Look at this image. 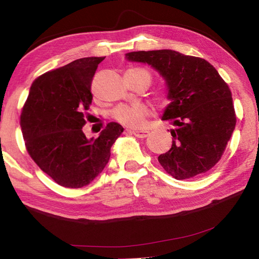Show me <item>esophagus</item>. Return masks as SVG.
<instances>
[{
	"label": "esophagus",
	"mask_w": 259,
	"mask_h": 259,
	"mask_svg": "<svg viewBox=\"0 0 259 259\" xmlns=\"http://www.w3.org/2000/svg\"><path fill=\"white\" fill-rule=\"evenodd\" d=\"M130 133L135 135L136 137H138V138H146L148 134H150V131L148 130H133V131H130Z\"/></svg>",
	"instance_id": "obj_1"
}]
</instances>
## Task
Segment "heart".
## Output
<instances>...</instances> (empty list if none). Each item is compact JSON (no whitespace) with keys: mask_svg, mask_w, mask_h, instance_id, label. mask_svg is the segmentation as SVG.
Segmentation results:
<instances>
[{"mask_svg":"<svg viewBox=\"0 0 259 259\" xmlns=\"http://www.w3.org/2000/svg\"><path fill=\"white\" fill-rule=\"evenodd\" d=\"M130 71L135 72H143L148 76V80L151 81V74L146 69L143 68H134ZM162 100L165 102L166 98L162 97ZM148 109L143 104H134V105H119L112 111V117L116 122L123 124L129 128H137L144 123V120L147 116Z\"/></svg>","mask_w":259,"mask_h":259,"instance_id":"b5f03b06","label":"heart"}]
</instances>
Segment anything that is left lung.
Returning a JSON list of instances; mask_svg holds the SVG:
<instances>
[{"label":"left lung","mask_w":259,"mask_h":259,"mask_svg":"<svg viewBox=\"0 0 259 259\" xmlns=\"http://www.w3.org/2000/svg\"><path fill=\"white\" fill-rule=\"evenodd\" d=\"M129 61L148 64L164 78L162 120L172 124V145L157 160L176 179L207 172L221 160L233 134L236 116L229 85L207 60L175 50L134 51Z\"/></svg>","instance_id":"1"}]
</instances>
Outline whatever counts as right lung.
I'll use <instances>...</instances> for the list:
<instances>
[{
  "label": "right lung",
  "instance_id": "1",
  "mask_svg": "<svg viewBox=\"0 0 259 259\" xmlns=\"http://www.w3.org/2000/svg\"><path fill=\"white\" fill-rule=\"evenodd\" d=\"M105 57L76 59L38 76L20 115L28 154L60 186L89 185L103 171L111 147L123 133L109 122L98 138H87L84 111L93 102L91 82Z\"/></svg>",
  "mask_w": 259,
  "mask_h": 259
}]
</instances>
